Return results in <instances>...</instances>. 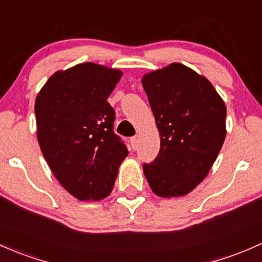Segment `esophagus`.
Here are the masks:
<instances>
[{"mask_svg": "<svg viewBox=\"0 0 262 262\" xmlns=\"http://www.w3.org/2000/svg\"><path fill=\"white\" fill-rule=\"evenodd\" d=\"M130 143H131L132 150H136V148L139 147V139H137V137H132L130 140Z\"/></svg>", "mask_w": 262, "mask_h": 262, "instance_id": "1", "label": "esophagus"}]
</instances>
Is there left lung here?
<instances>
[{
  "label": "left lung",
  "mask_w": 262,
  "mask_h": 262,
  "mask_svg": "<svg viewBox=\"0 0 262 262\" xmlns=\"http://www.w3.org/2000/svg\"><path fill=\"white\" fill-rule=\"evenodd\" d=\"M160 135V152L143 165L155 195L190 193L207 176L226 136V106L205 76L173 62L142 76Z\"/></svg>",
  "instance_id": "left-lung-1"
}]
</instances>
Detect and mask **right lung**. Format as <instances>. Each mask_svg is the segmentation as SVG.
Wrapping results in <instances>:
<instances>
[{"label": "right lung", "instance_id": "obj_1", "mask_svg": "<svg viewBox=\"0 0 262 262\" xmlns=\"http://www.w3.org/2000/svg\"><path fill=\"white\" fill-rule=\"evenodd\" d=\"M121 76L103 64L78 63L56 71L36 97L42 155L61 186L80 201L107 198L128 155L115 135L107 102Z\"/></svg>", "mask_w": 262, "mask_h": 262}]
</instances>
